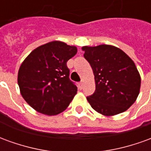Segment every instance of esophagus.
Masks as SVG:
<instances>
[{
    "mask_svg": "<svg viewBox=\"0 0 151 151\" xmlns=\"http://www.w3.org/2000/svg\"><path fill=\"white\" fill-rule=\"evenodd\" d=\"M82 86H83V82H79V88L82 89Z\"/></svg>",
    "mask_w": 151,
    "mask_h": 151,
    "instance_id": "obj_1",
    "label": "esophagus"
}]
</instances>
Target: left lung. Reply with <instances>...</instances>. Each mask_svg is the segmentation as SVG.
Here are the masks:
<instances>
[{
	"instance_id": "8db88e82",
	"label": "left lung",
	"mask_w": 151,
	"mask_h": 151,
	"mask_svg": "<svg viewBox=\"0 0 151 151\" xmlns=\"http://www.w3.org/2000/svg\"><path fill=\"white\" fill-rule=\"evenodd\" d=\"M82 49L95 75V91L86 98L91 108L107 116L126 111L136 101L141 87V76L133 60L112 45Z\"/></svg>"
}]
</instances>
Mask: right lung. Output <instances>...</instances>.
<instances>
[{
  "label": "right lung",
  "instance_id": "obj_1",
  "mask_svg": "<svg viewBox=\"0 0 151 151\" xmlns=\"http://www.w3.org/2000/svg\"><path fill=\"white\" fill-rule=\"evenodd\" d=\"M77 52L75 46L52 41L36 47L22 63L18 73L20 93L35 111L55 116L71 103L78 88L69 80L66 63Z\"/></svg>",
  "mask_w": 151,
  "mask_h": 151
}]
</instances>
